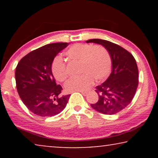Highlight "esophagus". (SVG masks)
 Returning <instances> with one entry per match:
<instances>
[{
	"label": "esophagus",
	"mask_w": 158,
	"mask_h": 158,
	"mask_svg": "<svg viewBox=\"0 0 158 158\" xmlns=\"http://www.w3.org/2000/svg\"><path fill=\"white\" fill-rule=\"evenodd\" d=\"M79 92H80V93H81V94H83V95H86V94H88V92H87V91H79Z\"/></svg>",
	"instance_id": "obj_1"
}]
</instances>
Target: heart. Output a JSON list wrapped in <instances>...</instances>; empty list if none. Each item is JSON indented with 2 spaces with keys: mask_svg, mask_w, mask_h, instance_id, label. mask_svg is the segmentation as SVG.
I'll list each match as a JSON object with an SVG mask.
<instances>
[{
  "mask_svg": "<svg viewBox=\"0 0 158 158\" xmlns=\"http://www.w3.org/2000/svg\"><path fill=\"white\" fill-rule=\"evenodd\" d=\"M69 60L81 62V76L72 77L65 83L68 92L84 91L94 83L95 79L103 81L109 76L111 70V58L104 47L88 44H75L65 51ZM52 72L57 81H64L68 73L65 62L57 57L52 64Z\"/></svg>",
  "mask_w": 158,
  "mask_h": 158,
  "instance_id": "heart-1",
  "label": "heart"
}]
</instances>
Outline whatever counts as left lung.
<instances>
[{"label":"left lung","mask_w":158,"mask_h":158,"mask_svg":"<svg viewBox=\"0 0 158 158\" xmlns=\"http://www.w3.org/2000/svg\"><path fill=\"white\" fill-rule=\"evenodd\" d=\"M86 42L104 47L110 54L112 63L111 75L104 83L96 86L98 101L90 106L101 114H117L131 103L137 90L138 68L136 60L130 52L109 41L93 39Z\"/></svg>","instance_id":"obj_1"}]
</instances>
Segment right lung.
I'll return each instance as SVG.
<instances>
[{"label": "right lung", "mask_w": 158, "mask_h": 158, "mask_svg": "<svg viewBox=\"0 0 158 158\" xmlns=\"http://www.w3.org/2000/svg\"><path fill=\"white\" fill-rule=\"evenodd\" d=\"M68 43L44 45L27 54L17 64L15 72L17 91L29 111L48 117L60 114L65 108L70 95H62L52 73L55 56Z\"/></svg>", "instance_id": "obj_1"}]
</instances>
